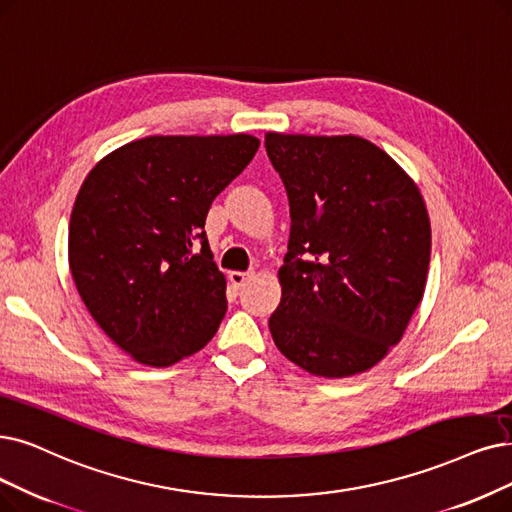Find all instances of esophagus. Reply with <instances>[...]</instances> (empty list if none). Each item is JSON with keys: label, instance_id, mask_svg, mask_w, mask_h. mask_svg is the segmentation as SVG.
I'll return each mask as SVG.
<instances>
[{"label": "esophagus", "instance_id": "1", "mask_svg": "<svg viewBox=\"0 0 512 512\" xmlns=\"http://www.w3.org/2000/svg\"><path fill=\"white\" fill-rule=\"evenodd\" d=\"M250 277H252V273H241V271H231L229 273V281H231L233 288H237V290L243 288V285L250 281Z\"/></svg>", "mask_w": 512, "mask_h": 512}]
</instances>
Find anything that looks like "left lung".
Wrapping results in <instances>:
<instances>
[{
  "mask_svg": "<svg viewBox=\"0 0 512 512\" xmlns=\"http://www.w3.org/2000/svg\"><path fill=\"white\" fill-rule=\"evenodd\" d=\"M292 231L269 319L304 372L346 378L386 357L424 296L431 218L416 182L361 136L264 134Z\"/></svg>",
  "mask_w": 512,
  "mask_h": 512,
  "instance_id": "8db88e82",
  "label": "left lung"
}]
</instances>
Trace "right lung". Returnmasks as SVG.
<instances>
[{"mask_svg":"<svg viewBox=\"0 0 512 512\" xmlns=\"http://www.w3.org/2000/svg\"><path fill=\"white\" fill-rule=\"evenodd\" d=\"M258 147L250 134L147 136L86 176L69 222V269L100 330L134 361L168 367L216 334L227 279L203 227Z\"/></svg>","mask_w":512,"mask_h":512,"instance_id":"add662e5","label":"right lung"}]
</instances>
